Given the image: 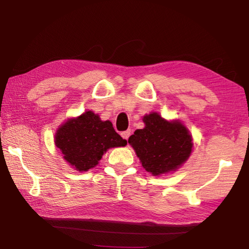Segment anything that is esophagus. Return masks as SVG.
<instances>
[{"mask_svg": "<svg viewBox=\"0 0 249 249\" xmlns=\"http://www.w3.org/2000/svg\"><path fill=\"white\" fill-rule=\"evenodd\" d=\"M121 135H122V137L124 138V140L127 141V140H128V137L130 136V130H129V129H127V130H125V132H122V133H121Z\"/></svg>", "mask_w": 249, "mask_h": 249, "instance_id": "obj_1", "label": "esophagus"}]
</instances>
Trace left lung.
<instances>
[{
	"label": "left lung",
	"instance_id": "1",
	"mask_svg": "<svg viewBox=\"0 0 249 249\" xmlns=\"http://www.w3.org/2000/svg\"><path fill=\"white\" fill-rule=\"evenodd\" d=\"M142 121L145 127L128 138L142 166L154 176L175 171L191 154V135L180 122H167L157 113Z\"/></svg>",
	"mask_w": 249,
	"mask_h": 249
}]
</instances>
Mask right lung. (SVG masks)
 Returning a JSON list of instances; mask_svg holds the SVG:
<instances>
[{
	"mask_svg": "<svg viewBox=\"0 0 249 249\" xmlns=\"http://www.w3.org/2000/svg\"><path fill=\"white\" fill-rule=\"evenodd\" d=\"M54 142L67 161L81 172L98 165L108 148L127 144L115 132L111 122L101 121L91 111L61 125Z\"/></svg>",
	"mask_w": 249,
	"mask_h": 249,
	"instance_id": "1",
	"label": "right lung"
}]
</instances>
